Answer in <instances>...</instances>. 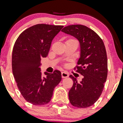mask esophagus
I'll use <instances>...</instances> for the list:
<instances>
[{"label": "esophagus", "instance_id": "1", "mask_svg": "<svg viewBox=\"0 0 123 123\" xmlns=\"http://www.w3.org/2000/svg\"><path fill=\"white\" fill-rule=\"evenodd\" d=\"M62 78H66L69 76V74L67 72H62L61 73Z\"/></svg>", "mask_w": 123, "mask_h": 123}]
</instances>
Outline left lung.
I'll use <instances>...</instances> for the list:
<instances>
[{
  "mask_svg": "<svg viewBox=\"0 0 123 123\" xmlns=\"http://www.w3.org/2000/svg\"><path fill=\"white\" fill-rule=\"evenodd\" d=\"M62 32L78 39L80 46V57L74 68L83 76L77 82L70 75L74 84L68 93L70 103L77 108H88L98 100L103 92L108 75L106 51L103 40L87 26L75 24L66 26Z\"/></svg>",
  "mask_w": 123,
  "mask_h": 123,
  "instance_id": "obj_1",
  "label": "left lung"
}]
</instances>
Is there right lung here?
I'll list each match as a JSON object with an SVG mask.
<instances>
[{
  "instance_id": "add662e5",
  "label": "right lung",
  "mask_w": 123,
  "mask_h": 123,
  "mask_svg": "<svg viewBox=\"0 0 123 123\" xmlns=\"http://www.w3.org/2000/svg\"><path fill=\"white\" fill-rule=\"evenodd\" d=\"M63 26L39 24L20 33L12 52V71L20 93L33 105H44L51 101L53 90L61 80V73L41 72V61L46 57L51 41Z\"/></svg>"
}]
</instances>
